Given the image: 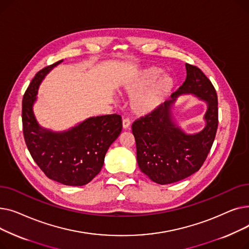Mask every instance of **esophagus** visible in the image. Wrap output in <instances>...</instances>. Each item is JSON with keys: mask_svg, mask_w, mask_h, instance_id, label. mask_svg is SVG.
Masks as SVG:
<instances>
[{"mask_svg": "<svg viewBox=\"0 0 249 249\" xmlns=\"http://www.w3.org/2000/svg\"><path fill=\"white\" fill-rule=\"evenodd\" d=\"M122 125H123V128H124V129L129 128V126H130V120L128 119V118H125V119H123Z\"/></svg>", "mask_w": 249, "mask_h": 249, "instance_id": "1", "label": "esophagus"}]
</instances>
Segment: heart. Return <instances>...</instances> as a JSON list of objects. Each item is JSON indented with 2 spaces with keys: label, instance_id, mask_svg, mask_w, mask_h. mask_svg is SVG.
<instances>
[{
  "label": "heart",
  "instance_id": "obj_1",
  "mask_svg": "<svg viewBox=\"0 0 249 249\" xmlns=\"http://www.w3.org/2000/svg\"><path fill=\"white\" fill-rule=\"evenodd\" d=\"M161 69L150 68L142 71L130 81L125 89L132 98L131 106L135 113L146 114L158 108L171 94L174 81L171 76L163 75Z\"/></svg>",
  "mask_w": 249,
  "mask_h": 249
}]
</instances>
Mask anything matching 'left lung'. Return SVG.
<instances>
[{
  "mask_svg": "<svg viewBox=\"0 0 249 249\" xmlns=\"http://www.w3.org/2000/svg\"><path fill=\"white\" fill-rule=\"evenodd\" d=\"M186 81L172 100L132 124L137 162L143 174L160 185L184 179L198 172L210 152L218 128V99L211 81L196 65L186 63ZM182 93H194L208 104L206 127L197 135L182 133L171 120V104Z\"/></svg>",
  "mask_w": 249,
  "mask_h": 249,
  "instance_id": "1",
  "label": "left lung"
}]
</instances>
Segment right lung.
I'll list each match as a JSON object with an SVG mask.
<instances>
[{"label":"right lung","instance_id":"obj_1","mask_svg":"<svg viewBox=\"0 0 249 249\" xmlns=\"http://www.w3.org/2000/svg\"><path fill=\"white\" fill-rule=\"evenodd\" d=\"M61 61L39 71L26 89L22 102L23 134L32 159L47 178L65 186H84L101 172L108 148L122 131V118L117 114L91 117L61 133L39 126L32 111L38 87Z\"/></svg>","mask_w":249,"mask_h":249}]
</instances>
